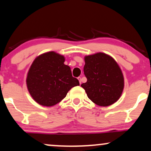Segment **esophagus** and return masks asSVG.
I'll return each mask as SVG.
<instances>
[{
  "instance_id": "34e87169",
  "label": "esophagus",
  "mask_w": 151,
  "mask_h": 151,
  "mask_svg": "<svg viewBox=\"0 0 151 151\" xmlns=\"http://www.w3.org/2000/svg\"><path fill=\"white\" fill-rule=\"evenodd\" d=\"M78 80H79V82H80V84H81V82H82V80H81V78H80V77L78 78Z\"/></svg>"
}]
</instances>
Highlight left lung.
I'll return each instance as SVG.
<instances>
[{"label":"left lung","instance_id":"8db88e82","mask_svg":"<svg viewBox=\"0 0 151 151\" xmlns=\"http://www.w3.org/2000/svg\"><path fill=\"white\" fill-rule=\"evenodd\" d=\"M84 61L87 82L81 86L88 97L99 106H109L116 102L124 88L123 74L116 61L103 52L85 56Z\"/></svg>","mask_w":151,"mask_h":151}]
</instances>
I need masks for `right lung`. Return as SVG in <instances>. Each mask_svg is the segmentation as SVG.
I'll list each match as a JSON object with an SVG mask.
<instances>
[{"label":"right lung","mask_w":151,"mask_h":151,"mask_svg":"<svg viewBox=\"0 0 151 151\" xmlns=\"http://www.w3.org/2000/svg\"><path fill=\"white\" fill-rule=\"evenodd\" d=\"M65 60L64 56L52 51L38 56L32 62L27 73V86L32 99L41 106L58 104L71 88L80 85Z\"/></svg>","instance_id":"add662e5"}]
</instances>
